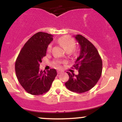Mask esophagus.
Listing matches in <instances>:
<instances>
[{
	"label": "esophagus",
	"mask_w": 122,
	"mask_h": 122,
	"mask_svg": "<svg viewBox=\"0 0 122 122\" xmlns=\"http://www.w3.org/2000/svg\"><path fill=\"white\" fill-rule=\"evenodd\" d=\"M61 72H61V71H60V70H58V71H57V73H58V74H61Z\"/></svg>",
	"instance_id": "esophagus-1"
}]
</instances>
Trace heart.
<instances>
[{
  "label": "heart",
  "instance_id": "b5f03b06",
  "mask_svg": "<svg viewBox=\"0 0 122 122\" xmlns=\"http://www.w3.org/2000/svg\"><path fill=\"white\" fill-rule=\"evenodd\" d=\"M58 42L66 51H70L71 52L76 46V43H75L74 40L72 38L70 37L69 36H67V35L59 38L58 39ZM51 49H52V44H50L48 46L47 51L48 52H50L51 51ZM61 63H62V61H55L54 62L55 66L58 67H60Z\"/></svg>",
  "mask_w": 122,
  "mask_h": 122
}]
</instances>
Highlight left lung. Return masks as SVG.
<instances>
[{"label":"left lung","instance_id":"1","mask_svg":"<svg viewBox=\"0 0 122 122\" xmlns=\"http://www.w3.org/2000/svg\"><path fill=\"white\" fill-rule=\"evenodd\" d=\"M75 36L80 46V55L73 68L78 70V74L67 72L69 80L65 83L72 92L82 93L92 89L99 80L102 72V60L97 50L83 36Z\"/></svg>","mask_w":122,"mask_h":122}]
</instances>
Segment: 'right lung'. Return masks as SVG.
<instances>
[{"mask_svg":"<svg viewBox=\"0 0 122 122\" xmlns=\"http://www.w3.org/2000/svg\"><path fill=\"white\" fill-rule=\"evenodd\" d=\"M52 35L39 32L33 35L23 46L15 62L18 81L26 92L32 95H41L51 88L57 75L55 69L47 72L39 70V64L46 56Z\"/></svg>","mask_w":122,"mask_h":122,"instance_id":"add662e5","label":"right lung"}]
</instances>
